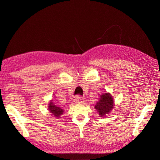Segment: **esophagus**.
<instances>
[{"mask_svg": "<svg viewBox=\"0 0 160 160\" xmlns=\"http://www.w3.org/2000/svg\"><path fill=\"white\" fill-rule=\"evenodd\" d=\"M83 101V99H82L81 97L80 96H77L76 98L74 99V102L77 104H79L81 103Z\"/></svg>", "mask_w": 160, "mask_h": 160, "instance_id": "esophagus-1", "label": "esophagus"}]
</instances>
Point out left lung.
<instances>
[{
	"instance_id": "left-lung-1",
	"label": "left lung",
	"mask_w": 160,
	"mask_h": 160,
	"mask_svg": "<svg viewBox=\"0 0 160 160\" xmlns=\"http://www.w3.org/2000/svg\"><path fill=\"white\" fill-rule=\"evenodd\" d=\"M114 105V100L111 93H105L100 96L99 100L95 104V109L100 117H105L113 109Z\"/></svg>"
}]
</instances>
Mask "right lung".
Returning <instances> with one entry per match:
<instances>
[{
	"label": "right lung",
	"mask_w": 160,
	"mask_h": 160,
	"mask_svg": "<svg viewBox=\"0 0 160 160\" xmlns=\"http://www.w3.org/2000/svg\"><path fill=\"white\" fill-rule=\"evenodd\" d=\"M48 110L50 111V113L54 115V117L56 118H59L61 115L64 112V110L61 108L59 107L55 104L52 100H51L49 103V106H48Z\"/></svg>",
	"instance_id": "obj_1"
}]
</instances>
